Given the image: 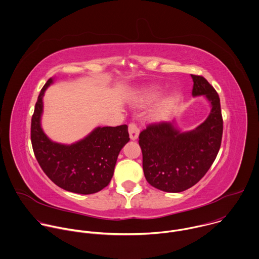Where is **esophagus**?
<instances>
[{"label":"esophagus","instance_id":"esophagus-1","mask_svg":"<svg viewBox=\"0 0 259 259\" xmlns=\"http://www.w3.org/2000/svg\"><path fill=\"white\" fill-rule=\"evenodd\" d=\"M128 131H129V134H130V138L132 140L137 139V137L139 135V128L137 127V125L134 122H131L128 125Z\"/></svg>","mask_w":259,"mask_h":259}]
</instances>
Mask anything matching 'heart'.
I'll list each match as a JSON object with an SVG mask.
<instances>
[{"label":"heart","mask_w":259,"mask_h":259,"mask_svg":"<svg viewBox=\"0 0 259 259\" xmlns=\"http://www.w3.org/2000/svg\"><path fill=\"white\" fill-rule=\"evenodd\" d=\"M158 94H159V93H158L157 91H152V92L147 93L146 95H144L143 98H144L145 100L155 99L156 97L158 96ZM174 101H175V97H171V98H169L167 101H165L164 103L162 104V106H161V107L159 108V110H158V116L161 117V116L165 115V114L168 112V110L170 109V107L173 105Z\"/></svg>","instance_id":"obj_1"}]
</instances>
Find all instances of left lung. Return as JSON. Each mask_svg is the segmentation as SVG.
<instances>
[{"mask_svg":"<svg viewBox=\"0 0 259 259\" xmlns=\"http://www.w3.org/2000/svg\"><path fill=\"white\" fill-rule=\"evenodd\" d=\"M192 95H204L212 109L195 130L180 133L171 122H154L139 134L147 182L165 192H181L195 185L214 162L221 145L223 119L220 99L202 76L191 75Z\"/></svg>","mask_w":259,"mask_h":259,"instance_id":"1","label":"left lung"}]
</instances>
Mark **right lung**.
Here are the masks:
<instances>
[{"label":"right lung","instance_id":"1","mask_svg":"<svg viewBox=\"0 0 259 259\" xmlns=\"http://www.w3.org/2000/svg\"><path fill=\"white\" fill-rule=\"evenodd\" d=\"M51 83L49 79L42 88L32 116L31 142L35 157L57 186L80 194L96 193L111 181L119 152L130 140L128 127H98L76 144L54 143L40 125L42 99Z\"/></svg>","mask_w":259,"mask_h":259}]
</instances>
